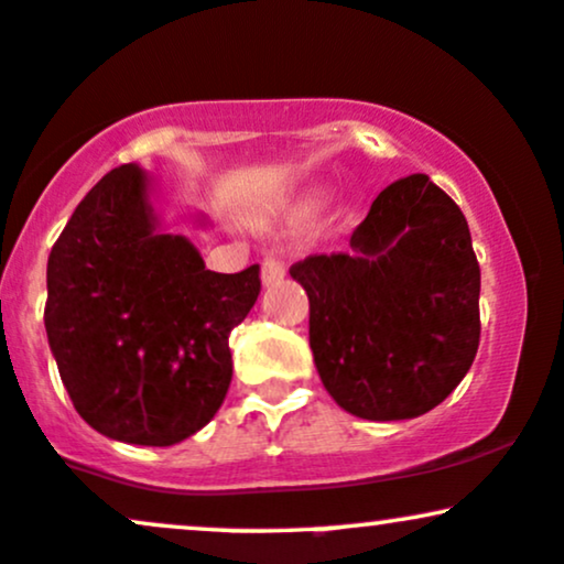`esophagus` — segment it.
<instances>
[{
    "instance_id": "34e87169",
    "label": "esophagus",
    "mask_w": 564,
    "mask_h": 564,
    "mask_svg": "<svg viewBox=\"0 0 564 564\" xmlns=\"http://www.w3.org/2000/svg\"><path fill=\"white\" fill-rule=\"evenodd\" d=\"M283 275H286V262H283L281 257H268V260L262 262V281L264 283L281 281Z\"/></svg>"
}]
</instances>
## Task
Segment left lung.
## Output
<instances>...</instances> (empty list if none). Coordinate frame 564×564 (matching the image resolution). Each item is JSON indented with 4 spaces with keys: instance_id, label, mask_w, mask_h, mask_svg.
<instances>
[{
    "instance_id": "left-lung-1",
    "label": "left lung",
    "mask_w": 564,
    "mask_h": 564,
    "mask_svg": "<svg viewBox=\"0 0 564 564\" xmlns=\"http://www.w3.org/2000/svg\"><path fill=\"white\" fill-rule=\"evenodd\" d=\"M328 394L368 422L413 419L467 377L480 345V264L467 217L426 174L379 193L349 251L291 264Z\"/></svg>"
}]
</instances>
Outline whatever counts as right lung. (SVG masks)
<instances>
[{"label":"right lung","instance_id":"right-lung-1","mask_svg":"<svg viewBox=\"0 0 564 564\" xmlns=\"http://www.w3.org/2000/svg\"><path fill=\"white\" fill-rule=\"evenodd\" d=\"M260 289V264L212 273L187 238L159 232L148 177L116 166L76 206L47 262L44 326L70 403L121 443L191 437L228 394V336Z\"/></svg>","mask_w":564,"mask_h":564}]
</instances>
